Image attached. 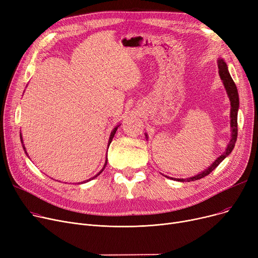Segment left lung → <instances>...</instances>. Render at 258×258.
Here are the masks:
<instances>
[{"mask_svg": "<svg viewBox=\"0 0 258 258\" xmlns=\"http://www.w3.org/2000/svg\"><path fill=\"white\" fill-rule=\"evenodd\" d=\"M218 66H219V73L220 76L223 80L224 86L226 88V91L228 93V96L230 99V103H231V112H230V117H231V140L229 142L228 147L226 148V151L223 155H221L218 159H216L212 165L210 167H208L206 170H204L203 172L195 175L192 178H188L187 180L185 179H174L180 182H190V181H196V180H200L202 178L206 177L208 175L212 170H214L216 167L220 165L221 162L227 157L229 156V154L233 151L235 142H236V138H237V111H238V105H239V99H238V93H237V89L236 86L234 84L233 79L231 78L228 71V68L226 62L223 59H219L218 60Z\"/></svg>", "mask_w": 258, "mask_h": 258, "instance_id": "obj_1", "label": "left lung"}]
</instances>
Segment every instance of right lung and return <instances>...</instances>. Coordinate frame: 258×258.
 <instances>
[{"instance_id": "1", "label": "right lung", "mask_w": 258, "mask_h": 258, "mask_svg": "<svg viewBox=\"0 0 258 258\" xmlns=\"http://www.w3.org/2000/svg\"><path fill=\"white\" fill-rule=\"evenodd\" d=\"M118 127H119V125H118V126H116V127H115V128L113 130V132L111 133V136H110V140H108V146H110V144H111V142H112V140H113V138H114V135L116 134V131H117V128H118ZM21 139H22V138H21ZM21 141H23V140H21ZM23 147H24V146H23ZM24 150H25V147H24ZM25 153H26V151H25ZM106 163H107V158H106V160H105V163H104V166H103V168H102V169H101V170H100V171H99V172H98V173H97L96 175H95V177L91 178L90 180H93L94 178H96V177H97V175H99V174H100V173H101V172L103 171V169L105 168V166H106ZM90 180H87V181H85V182H88V181H90Z\"/></svg>"}]
</instances>
